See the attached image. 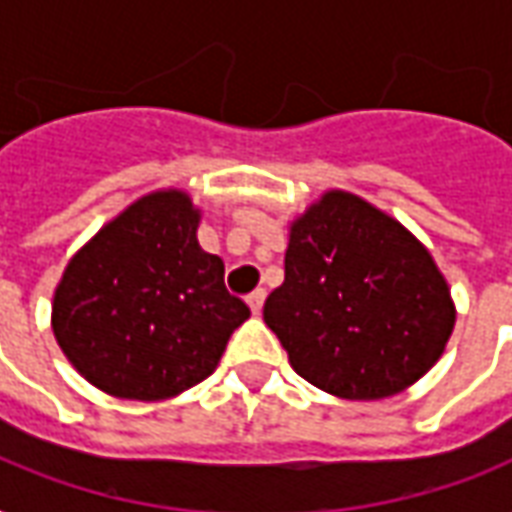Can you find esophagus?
<instances>
[{
	"label": "esophagus",
	"mask_w": 512,
	"mask_h": 512,
	"mask_svg": "<svg viewBox=\"0 0 512 512\" xmlns=\"http://www.w3.org/2000/svg\"><path fill=\"white\" fill-rule=\"evenodd\" d=\"M246 302H249V307H252V313H255V316H260L263 302H266V291H263V288H257V291L249 293V299H246Z\"/></svg>",
	"instance_id": "esophagus-1"
}]
</instances>
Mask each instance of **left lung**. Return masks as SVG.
Listing matches in <instances>:
<instances>
[{
    "label": "left lung",
    "mask_w": 512,
    "mask_h": 512,
    "mask_svg": "<svg viewBox=\"0 0 512 512\" xmlns=\"http://www.w3.org/2000/svg\"><path fill=\"white\" fill-rule=\"evenodd\" d=\"M430 249L363 196L332 188L288 224L285 280L263 307L293 371L352 402L418 382L455 330Z\"/></svg>",
    "instance_id": "left-lung-1"
}]
</instances>
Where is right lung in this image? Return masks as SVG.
Listing matches in <instances>:
<instances>
[{
    "instance_id": "add662e5",
    "label": "right lung",
    "mask_w": 512,
    "mask_h": 512,
    "mask_svg": "<svg viewBox=\"0 0 512 512\" xmlns=\"http://www.w3.org/2000/svg\"><path fill=\"white\" fill-rule=\"evenodd\" d=\"M202 210L182 188L135 199L80 246L52 299L69 363L116 399L163 402L207 380L249 307L199 246Z\"/></svg>"
}]
</instances>
